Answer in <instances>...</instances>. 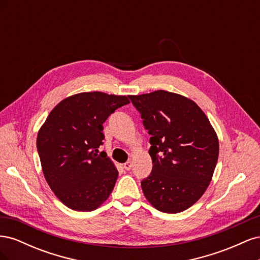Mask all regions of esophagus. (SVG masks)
Returning <instances> with one entry per match:
<instances>
[{
	"label": "esophagus",
	"mask_w": 260,
	"mask_h": 260,
	"mask_svg": "<svg viewBox=\"0 0 260 260\" xmlns=\"http://www.w3.org/2000/svg\"><path fill=\"white\" fill-rule=\"evenodd\" d=\"M131 167H132V162H131V160H129V161H127V162H124V164H123V168H124L125 170H130V169H131Z\"/></svg>",
	"instance_id": "1"
}]
</instances>
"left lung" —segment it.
I'll return each mask as SVG.
<instances>
[{"label": "left lung", "instance_id": "1", "mask_svg": "<svg viewBox=\"0 0 260 260\" xmlns=\"http://www.w3.org/2000/svg\"><path fill=\"white\" fill-rule=\"evenodd\" d=\"M151 135L153 170L141 185L157 210L177 214L198 202L212 179L219 140L207 116L194 101L157 90L130 95Z\"/></svg>", "mask_w": 260, "mask_h": 260}]
</instances>
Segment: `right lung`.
<instances>
[{"label":"right lung","instance_id":"right-lung-1","mask_svg":"<svg viewBox=\"0 0 260 260\" xmlns=\"http://www.w3.org/2000/svg\"><path fill=\"white\" fill-rule=\"evenodd\" d=\"M125 95L93 91L60 101L41 125L37 147L46 182L68 208L92 211L111 195L118 170L105 152L103 123Z\"/></svg>","mask_w":260,"mask_h":260}]
</instances>
